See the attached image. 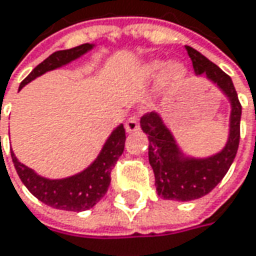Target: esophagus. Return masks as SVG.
<instances>
[{
	"label": "esophagus",
	"mask_w": 256,
	"mask_h": 256,
	"mask_svg": "<svg viewBox=\"0 0 256 256\" xmlns=\"http://www.w3.org/2000/svg\"><path fill=\"white\" fill-rule=\"evenodd\" d=\"M124 128H126L128 133H134V132H137L138 130V118L137 116L128 118L126 124H124Z\"/></svg>",
	"instance_id": "34e87169"
}]
</instances>
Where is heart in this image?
I'll use <instances>...</instances> for the list:
<instances>
[{
    "label": "heart",
    "instance_id": "obj_1",
    "mask_svg": "<svg viewBox=\"0 0 256 256\" xmlns=\"http://www.w3.org/2000/svg\"><path fill=\"white\" fill-rule=\"evenodd\" d=\"M138 76L143 80H153L158 78L156 93L157 96H167L172 90L184 84L188 76V68L178 59L166 62L164 59L154 58L146 60L138 69Z\"/></svg>",
    "mask_w": 256,
    "mask_h": 256
}]
</instances>
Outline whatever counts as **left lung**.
Returning a JSON list of instances; mask_svg holds the SVG:
<instances>
[{
	"mask_svg": "<svg viewBox=\"0 0 256 256\" xmlns=\"http://www.w3.org/2000/svg\"><path fill=\"white\" fill-rule=\"evenodd\" d=\"M196 76H204L224 94L230 103L228 137L224 147L214 154L191 156L178 144L166 124L162 113L152 112L140 120L148 138V163L153 168L157 194L166 200L191 201L207 196L224 178L236 156L242 108L231 78L198 50L186 46Z\"/></svg>",
	"mask_w": 256,
	"mask_h": 256,
	"instance_id": "8db88e82",
	"label": "left lung"
}]
</instances>
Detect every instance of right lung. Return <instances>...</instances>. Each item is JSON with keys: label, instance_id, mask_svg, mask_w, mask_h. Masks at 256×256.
<instances>
[{"label": "right lung", "instance_id": "obj_1", "mask_svg": "<svg viewBox=\"0 0 256 256\" xmlns=\"http://www.w3.org/2000/svg\"><path fill=\"white\" fill-rule=\"evenodd\" d=\"M94 46V44H84L75 48L54 52L24 79L20 84V90L44 74L72 64L74 60L90 52ZM124 128L120 123L112 130L92 163L82 172L64 178H48L40 176L35 170L21 163L12 150L11 157L20 178L34 197L49 207L79 212L94 207L108 192L110 186V172L124 150Z\"/></svg>", "mask_w": 256, "mask_h": 256}]
</instances>
